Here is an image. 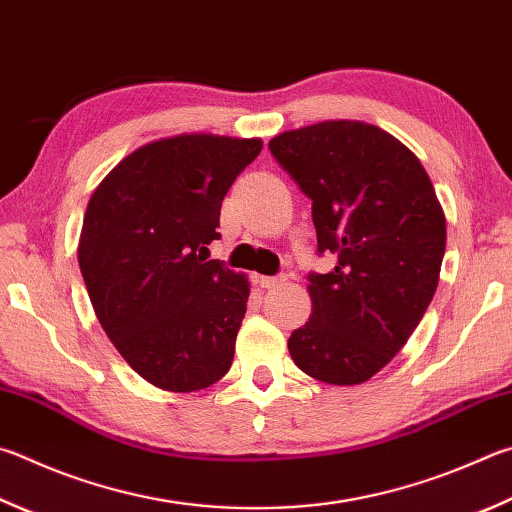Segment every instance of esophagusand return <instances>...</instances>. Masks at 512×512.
I'll use <instances>...</instances> for the list:
<instances>
[{"label": "esophagus", "instance_id": "34e87169", "mask_svg": "<svg viewBox=\"0 0 512 512\" xmlns=\"http://www.w3.org/2000/svg\"><path fill=\"white\" fill-rule=\"evenodd\" d=\"M259 286H264V288H277V286H284L286 284V277L284 275H277V277H259Z\"/></svg>", "mask_w": 512, "mask_h": 512}]
</instances>
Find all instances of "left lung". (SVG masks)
I'll return each mask as SVG.
<instances>
[{
	"label": "left lung",
	"mask_w": 512,
	"mask_h": 512,
	"mask_svg": "<svg viewBox=\"0 0 512 512\" xmlns=\"http://www.w3.org/2000/svg\"><path fill=\"white\" fill-rule=\"evenodd\" d=\"M313 201L318 250L336 268L309 277L311 318L288 338L304 374L360 385L410 340L439 286L445 215L416 154L362 120H324L271 138Z\"/></svg>",
	"instance_id": "obj_1"
}]
</instances>
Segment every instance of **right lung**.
<instances>
[{"label":"right lung","instance_id":"right-lung-1","mask_svg":"<svg viewBox=\"0 0 512 512\" xmlns=\"http://www.w3.org/2000/svg\"><path fill=\"white\" fill-rule=\"evenodd\" d=\"M262 138L179 134L125 156L89 199L78 264L100 327L138 376L199 392L226 376L248 277L208 259L221 201Z\"/></svg>","mask_w":512,"mask_h":512}]
</instances>
